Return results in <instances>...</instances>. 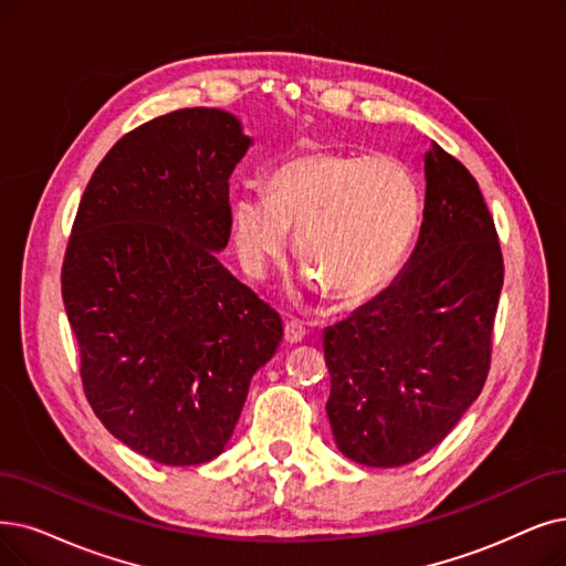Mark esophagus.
<instances>
[{"label":"esophagus","instance_id":"esophagus-1","mask_svg":"<svg viewBox=\"0 0 566 566\" xmlns=\"http://www.w3.org/2000/svg\"><path fill=\"white\" fill-rule=\"evenodd\" d=\"M283 334H285V342L287 344H297V342H302V338L306 336V327L300 321H287Z\"/></svg>","mask_w":566,"mask_h":566}]
</instances>
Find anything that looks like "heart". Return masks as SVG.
Returning a JSON list of instances; mask_svg holds the SVG:
<instances>
[{
	"instance_id": "b5f03b06",
	"label": "heart",
	"mask_w": 566,
	"mask_h": 566,
	"mask_svg": "<svg viewBox=\"0 0 566 566\" xmlns=\"http://www.w3.org/2000/svg\"><path fill=\"white\" fill-rule=\"evenodd\" d=\"M422 184L395 155L306 150L266 178L264 195H239L232 230L243 264L262 274L297 232V258L313 287L367 300L409 258L422 224Z\"/></svg>"
}]
</instances>
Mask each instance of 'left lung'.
Instances as JSON below:
<instances>
[{
    "instance_id": "8db88e82",
    "label": "left lung",
    "mask_w": 566,
    "mask_h": 566,
    "mask_svg": "<svg viewBox=\"0 0 566 566\" xmlns=\"http://www.w3.org/2000/svg\"><path fill=\"white\" fill-rule=\"evenodd\" d=\"M424 211L399 279L325 329L327 418L338 450L367 467L422 458L485 386L504 258L469 169L432 144Z\"/></svg>"
}]
</instances>
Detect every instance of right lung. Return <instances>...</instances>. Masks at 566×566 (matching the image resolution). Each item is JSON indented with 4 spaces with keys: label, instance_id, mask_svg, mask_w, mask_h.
Segmentation results:
<instances>
[{
    "label": "right lung",
    "instance_id": "add662e5",
    "mask_svg": "<svg viewBox=\"0 0 566 566\" xmlns=\"http://www.w3.org/2000/svg\"><path fill=\"white\" fill-rule=\"evenodd\" d=\"M251 139L220 108L127 132L87 180L62 260L83 392L108 432L169 467L222 453L281 315L224 269L230 176Z\"/></svg>",
    "mask_w": 566,
    "mask_h": 566
}]
</instances>
